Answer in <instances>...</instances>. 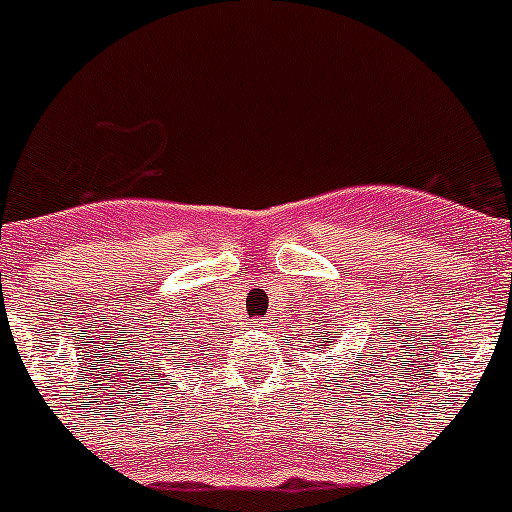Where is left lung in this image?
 <instances>
[{
    "label": "left lung",
    "mask_w": 512,
    "mask_h": 512,
    "mask_svg": "<svg viewBox=\"0 0 512 512\" xmlns=\"http://www.w3.org/2000/svg\"><path fill=\"white\" fill-rule=\"evenodd\" d=\"M315 341H318V348H315V351H320V348L333 346V343L338 341V333H330V325H325L323 336H315ZM359 366H361V356H359Z\"/></svg>",
    "instance_id": "1"
}]
</instances>
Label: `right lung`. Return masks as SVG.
I'll list each match as a JSON object with an SVG mask.
<instances>
[{"instance_id": "add662e5", "label": "right lung", "mask_w": 512, "mask_h": 512, "mask_svg": "<svg viewBox=\"0 0 512 512\" xmlns=\"http://www.w3.org/2000/svg\"><path fill=\"white\" fill-rule=\"evenodd\" d=\"M192 336H194V338H197V333H194V330H192Z\"/></svg>"}]
</instances>
